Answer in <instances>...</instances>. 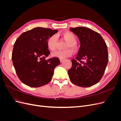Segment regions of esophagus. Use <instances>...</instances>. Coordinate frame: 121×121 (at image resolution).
Returning <instances> with one entry per match:
<instances>
[{"instance_id":"34e87169","label":"esophagus","mask_w":121,"mask_h":121,"mask_svg":"<svg viewBox=\"0 0 121 121\" xmlns=\"http://www.w3.org/2000/svg\"><path fill=\"white\" fill-rule=\"evenodd\" d=\"M64 59H60V63H63V62L64 61Z\"/></svg>"}]
</instances>
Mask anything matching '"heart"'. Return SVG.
Returning <instances> with one entry per match:
<instances>
[{"instance_id":"heart-1","label":"heart","mask_w":121,"mask_h":121,"mask_svg":"<svg viewBox=\"0 0 121 121\" xmlns=\"http://www.w3.org/2000/svg\"><path fill=\"white\" fill-rule=\"evenodd\" d=\"M61 36L64 39L68 41L65 44L64 48L66 49L64 50H59L51 54L52 57H56L63 59L68 57L72 56L73 52L72 49L75 50L77 48L76 44V37L75 35L69 32H65L61 34ZM57 42V37L56 35L51 36L47 39L46 42V45L50 51H54L56 48V45Z\"/></svg>"}]
</instances>
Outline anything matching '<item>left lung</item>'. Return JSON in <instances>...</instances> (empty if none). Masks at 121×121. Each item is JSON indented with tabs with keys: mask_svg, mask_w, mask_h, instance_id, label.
I'll list each match as a JSON object with an SVG mask.
<instances>
[{
	"mask_svg": "<svg viewBox=\"0 0 121 121\" xmlns=\"http://www.w3.org/2000/svg\"><path fill=\"white\" fill-rule=\"evenodd\" d=\"M69 29L77 36L80 43L77 56L72 60V67L68 72L69 79L76 85L92 86L101 80L107 66V46L101 36L89 28Z\"/></svg>",
	"mask_w": 121,
	"mask_h": 121,
	"instance_id": "1",
	"label": "left lung"
}]
</instances>
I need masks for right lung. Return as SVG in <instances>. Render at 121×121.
<instances>
[{"label": "right lung", "mask_w": 121, "mask_h": 121, "mask_svg": "<svg viewBox=\"0 0 121 121\" xmlns=\"http://www.w3.org/2000/svg\"><path fill=\"white\" fill-rule=\"evenodd\" d=\"M57 31L37 27L23 33L17 39L12 61L18 77L25 85L39 87L51 81L54 69L60 64V60L56 57L45 60L50 54L46 42Z\"/></svg>", "instance_id": "right-lung-1"}]
</instances>
